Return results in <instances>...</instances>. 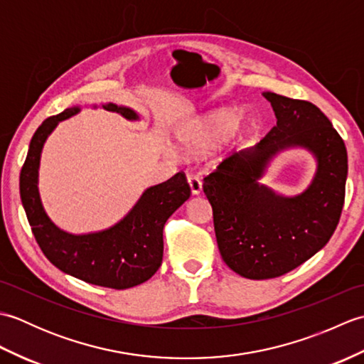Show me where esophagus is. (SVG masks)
Returning <instances> with one entry per match:
<instances>
[{
    "mask_svg": "<svg viewBox=\"0 0 364 364\" xmlns=\"http://www.w3.org/2000/svg\"><path fill=\"white\" fill-rule=\"evenodd\" d=\"M188 184L191 188L192 196H198L200 192H202V181H200V178L196 175H188Z\"/></svg>",
    "mask_w": 364,
    "mask_h": 364,
    "instance_id": "obj_1",
    "label": "esophagus"
}]
</instances>
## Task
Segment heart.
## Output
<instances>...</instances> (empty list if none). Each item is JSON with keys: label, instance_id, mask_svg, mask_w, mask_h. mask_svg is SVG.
Segmentation results:
<instances>
[{"label": "heart", "instance_id": "1", "mask_svg": "<svg viewBox=\"0 0 364 364\" xmlns=\"http://www.w3.org/2000/svg\"><path fill=\"white\" fill-rule=\"evenodd\" d=\"M253 129L252 119L233 109H215L198 117L181 131L180 141L189 150L202 151L222 142L237 141Z\"/></svg>", "mask_w": 364, "mask_h": 364}]
</instances>
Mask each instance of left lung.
<instances>
[{"label": "left lung", "mask_w": 364, "mask_h": 364, "mask_svg": "<svg viewBox=\"0 0 364 364\" xmlns=\"http://www.w3.org/2000/svg\"><path fill=\"white\" fill-rule=\"evenodd\" d=\"M277 125L250 150L233 153L203 178L214 231L225 264L267 280L304 264L335 233L344 206L347 150L318 106L266 92ZM305 146L318 172L304 195L284 199L257 183L267 161L286 146Z\"/></svg>", "instance_id": "left-lung-1"}]
</instances>
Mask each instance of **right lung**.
<instances>
[{
    "label": "right lung",
    "instance_id": "1",
    "mask_svg": "<svg viewBox=\"0 0 364 364\" xmlns=\"http://www.w3.org/2000/svg\"><path fill=\"white\" fill-rule=\"evenodd\" d=\"M105 109L137 119L129 107L106 105ZM78 107L46 119L31 139L28 156L20 172V197L36 241L51 264L80 280L112 289H127L149 280L159 269L164 252L162 231L167 219L191 196L186 175L178 172L170 180L146 189L123 220L109 230L92 235H68L45 214L37 189V172L45 139L60 120Z\"/></svg>",
    "mask_w": 364,
    "mask_h": 364
}]
</instances>
